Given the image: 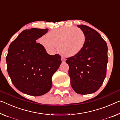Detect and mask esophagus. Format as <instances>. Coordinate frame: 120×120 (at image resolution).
<instances>
[{"label": "esophagus", "instance_id": "34e87169", "mask_svg": "<svg viewBox=\"0 0 120 120\" xmlns=\"http://www.w3.org/2000/svg\"><path fill=\"white\" fill-rule=\"evenodd\" d=\"M61 60H62V62H65V59L63 58V57H62L61 58Z\"/></svg>", "mask_w": 120, "mask_h": 120}]
</instances>
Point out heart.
Instances as JSON below:
<instances>
[{
  "instance_id": "b5f03b06",
  "label": "heart",
  "mask_w": 120,
  "mask_h": 120,
  "mask_svg": "<svg viewBox=\"0 0 120 120\" xmlns=\"http://www.w3.org/2000/svg\"><path fill=\"white\" fill-rule=\"evenodd\" d=\"M86 41V36L84 31L75 27L51 30L47 34V38L40 39L41 43L48 51L52 52L56 47L60 54L66 57H71L79 54Z\"/></svg>"
}]
</instances>
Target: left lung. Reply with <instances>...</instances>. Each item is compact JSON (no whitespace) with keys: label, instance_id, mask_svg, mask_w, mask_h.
<instances>
[{"label":"left lung","instance_id":"left-lung-1","mask_svg":"<svg viewBox=\"0 0 120 120\" xmlns=\"http://www.w3.org/2000/svg\"><path fill=\"white\" fill-rule=\"evenodd\" d=\"M77 26L86 35V44L79 54L66 58V63L73 90L80 94H88L97 91L106 77L108 48L94 29L83 25Z\"/></svg>","mask_w":120,"mask_h":120}]
</instances>
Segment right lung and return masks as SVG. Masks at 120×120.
<instances>
[{
    "label": "right lung",
    "instance_id": "obj_1",
    "mask_svg": "<svg viewBox=\"0 0 120 120\" xmlns=\"http://www.w3.org/2000/svg\"><path fill=\"white\" fill-rule=\"evenodd\" d=\"M48 30L26 29L9 47L6 56L8 75L14 86L26 94L40 96L48 92L52 76L62 63L60 55H49L36 42Z\"/></svg>",
    "mask_w": 120,
    "mask_h": 120
}]
</instances>
